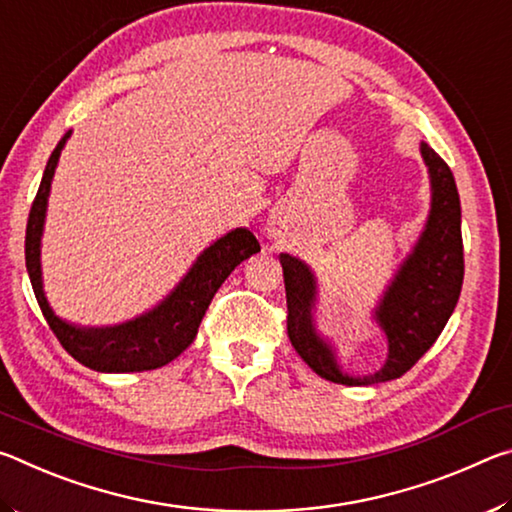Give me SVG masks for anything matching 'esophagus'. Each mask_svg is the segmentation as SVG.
I'll return each mask as SVG.
<instances>
[{
    "mask_svg": "<svg viewBox=\"0 0 512 512\" xmlns=\"http://www.w3.org/2000/svg\"><path fill=\"white\" fill-rule=\"evenodd\" d=\"M266 232H268V235H271V237H277V235H280V230H277V225H275V223H268V225H266Z\"/></svg>",
    "mask_w": 512,
    "mask_h": 512,
    "instance_id": "1",
    "label": "esophagus"
}]
</instances>
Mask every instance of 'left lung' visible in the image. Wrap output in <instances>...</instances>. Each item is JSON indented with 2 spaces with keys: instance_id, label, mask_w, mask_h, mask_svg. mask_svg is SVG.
<instances>
[{
  "instance_id": "1",
  "label": "left lung",
  "mask_w": 512,
  "mask_h": 512,
  "mask_svg": "<svg viewBox=\"0 0 512 512\" xmlns=\"http://www.w3.org/2000/svg\"><path fill=\"white\" fill-rule=\"evenodd\" d=\"M422 158L431 176V212L424 232L409 259L397 271L384 300L375 311L377 323L388 336V359L370 377H350L339 370L332 350L320 341L311 323L316 282L300 259L280 255L287 289V332L302 361L334 384L368 386L402 377L443 332L463 287L461 198L447 162L422 144Z\"/></svg>"
}]
</instances>
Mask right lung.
<instances>
[{"label":"right lung","mask_w":512,"mask_h":512,"mask_svg":"<svg viewBox=\"0 0 512 512\" xmlns=\"http://www.w3.org/2000/svg\"><path fill=\"white\" fill-rule=\"evenodd\" d=\"M72 131L63 135V140L51 153L45 167V176L40 180L38 194L33 198L29 221H27V239H24V255H27V271L31 277V287L42 309V316L56 334L60 345L72 354V357L99 372H142L167 366L169 361L187 350L198 334V325L205 316L207 307L235 268L259 253V241L246 228H237L212 244L205 253L196 259L192 271L185 280L171 291V296L160 302L149 314L124 325L101 327V329H81L60 320L51 311L49 302L42 291L40 275V237L42 223H45L47 196L54 178L60 151Z\"/></svg>","instance_id":"obj_1"}]
</instances>
